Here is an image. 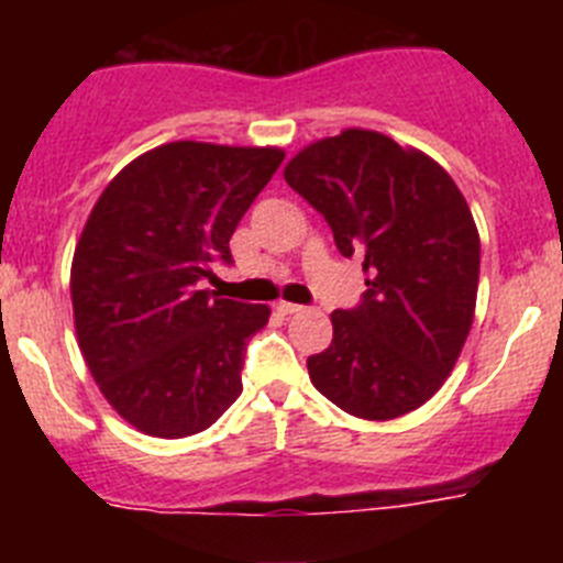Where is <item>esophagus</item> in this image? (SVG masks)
<instances>
[{
	"mask_svg": "<svg viewBox=\"0 0 563 563\" xmlns=\"http://www.w3.org/2000/svg\"><path fill=\"white\" fill-rule=\"evenodd\" d=\"M276 310L282 312V316H296V312H301V310H305V307H301V305H290V301H278Z\"/></svg>",
	"mask_w": 563,
	"mask_h": 563,
	"instance_id": "obj_1",
	"label": "esophagus"
}]
</instances>
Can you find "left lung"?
Wrapping results in <instances>:
<instances>
[{"label":"left lung","mask_w":563,"mask_h":563,"mask_svg":"<svg viewBox=\"0 0 563 563\" xmlns=\"http://www.w3.org/2000/svg\"><path fill=\"white\" fill-rule=\"evenodd\" d=\"M285 180L366 276L361 307L332 312V343L307 357L312 386L361 420L420 409L474 324L479 231L465 197L429 154L372 129L310 143Z\"/></svg>","instance_id":"1"}]
</instances>
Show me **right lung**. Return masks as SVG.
<instances>
[{"instance_id": "obj_1", "label": "right lung", "mask_w": 563, "mask_h": 563, "mask_svg": "<svg viewBox=\"0 0 563 563\" xmlns=\"http://www.w3.org/2000/svg\"><path fill=\"white\" fill-rule=\"evenodd\" d=\"M285 152L174 141L114 174L89 211L69 271L73 321L98 389L132 429L206 431L242 395L247 338L271 318L197 290Z\"/></svg>"}]
</instances>
